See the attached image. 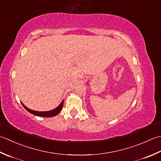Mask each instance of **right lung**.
<instances>
[{
    "label": "right lung",
    "instance_id": "right-lung-1",
    "mask_svg": "<svg viewBox=\"0 0 161 161\" xmlns=\"http://www.w3.org/2000/svg\"><path fill=\"white\" fill-rule=\"evenodd\" d=\"M21 104L23 105V106L24 107V108L26 110L28 111V112L31 113V114H34V115L39 116V117H53V116L57 115V114L60 112L62 108V106H63L64 100L62 101L61 103L59 105V106L57 108H55V109L52 110H49V111H45V112H39V111H35V110H31V109H29L28 108L26 107L22 102H21Z\"/></svg>",
    "mask_w": 161,
    "mask_h": 161
}]
</instances>
